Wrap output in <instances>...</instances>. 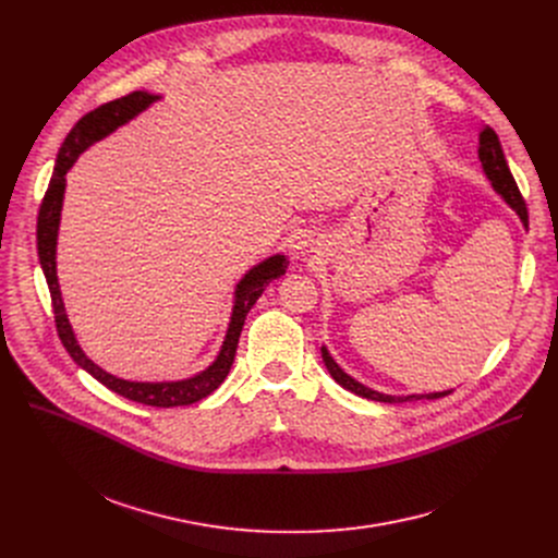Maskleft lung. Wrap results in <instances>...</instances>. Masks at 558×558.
<instances>
[{
    "label": "left lung",
    "instance_id": "left-lung-1",
    "mask_svg": "<svg viewBox=\"0 0 558 558\" xmlns=\"http://www.w3.org/2000/svg\"><path fill=\"white\" fill-rule=\"evenodd\" d=\"M480 161H482V168L493 185V190L506 201V205L510 209H514V214L519 216V220L523 222V227L527 229V207H525V201L510 174V168H508V161L504 156V147L499 143V136L497 132L486 125L480 134ZM323 360H325V366L327 371L331 373V377L347 390H351L353 395L357 397H364V400H373V402H386V404H402V402H417V400H439V397H446L452 392L450 390H441V392H424V395H386V392H379V390H373L368 386H364L362 381L353 379L349 373H344L340 368V364L331 357L329 349L323 347Z\"/></svg>",
    "mask_w": 558,
    "mask_h": 558
}]
</instances>
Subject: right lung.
Here are the masks:
<instances>
[{"instance_id":"right-lung-1","label":"right lung","mask_w":558,"mask_h":558,"mask_svg":"<svg viewBox=\"0 0 558 558\" xmlns=\"http://www.w3.org/2000/svg\"><path fill=\"white\" fill-rule=\"evenodd\" d=\"M161 97L136 90L132 95H125L121 99H114L110 104L99 106L97 110L88 112L76 121V125L70 130L65 141L59 147L57 161H54V172L48 183L46 196L39 207L37 216V254H39V265L44 269L50 298H52V311H54V325L57 333L70 353V357L88 371L95 379H99L104 386L114 390L117 395L128 397L132 402L156 407V409H172V407H187L194 402H201L203 397L214 392L222 379L227 377L233 355L238 349V338H241L245 317L256 304V300L263 295L265 287L284 276L289 267V258L284 254H276L252 267L241 280L235 284L233 291V306H231V317H229V327L222 340V347L216 355V360L201 373L187 377V379H177V381H130L123 377H117L108 371H104L99 364H95L84 349L78 347L76 336L72 331V325L68 320V313L61 300V289H59V278H57V235H59V222H61V207H63V194H65V174L74 166L78 154H84L90 145L97 141L106 138L134 117H138L143 110H147L154 101Z\"/></svg>"}]
</instances>
